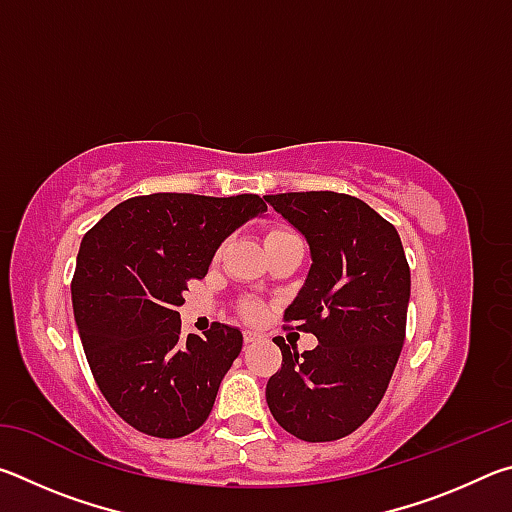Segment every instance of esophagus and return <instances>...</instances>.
<instances>
[{
    "mask_svg": "<svg viewBox=\"0 0 512 512\" xmlns=\"http://www.w3.org/2000/svg\"><path fill=\"white\" fill-rule=\"evenodd\" d=\"M257 341H262V334H257V332H244V343L246 345H253V343H257Z\"/></svg>",
    "mask_w": 512,
    "mask_h": 512,
    "instance_id": "34e87169",
    "label": "esophagus"
}]
</instances>
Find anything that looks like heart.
<instances>
[{
  "instance_id": "1",
  "label": "heart",
  "mask_w": 512,
  "mask_h": 512,
  "mask_svg": "<svg viewBox=\"0 0 512 512\" xmlns=\"http://www.w3.org/2000/svg\"><path fill=\"white\" fill-rule=\"evenodd\" d=\"M287 237H296V235H293L289 228H280V225H277V228H271L266 232V246H271V244H275V241L287 239ZM239 314L246 320H259L264 316V302L255 300V298L244 300L239 307Z\"/></svg>"
}]
</instances>
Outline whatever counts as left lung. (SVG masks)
I'll return each mask as SVG.
<instances>
[{
	"mask_svg": "<svg viewBox=\"0 0 512 512\" xmlns=\"http://www.w3.org/2000/svg\"><path fill=\"white\" fill-rule=\"evenodd\" d=\"M305 235L311 268L284 323L318 339L290 350L268 379L266 402L284 431L329 443L366 422L384 397L406 336L411 271L395 225L336 192L264 196ZM293 347V345H291Z\"/></svg>",
	"mask_w": 512,
	"mask_h": 512,
	"instance_id": "8db88e82",
	"label": "left lung"
}]
</instances>
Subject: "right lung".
I'll list each match as a JSON object with an SVG mask.
<instances>
[{
  "label": "right lung",
  "instance_id": "obj_1",
  "mask_svg": "<svg viewBox=\"0 0 512 512\" xmlns=\"http://www.w3.org/2000/svg\"><path fill=\"white\" fill-rule=\"evenodd\" d=\"M262 212L257 194H149L112 207L85 232L74 318L99 391L133 429L180 438L210 415L244 336L212 323L185 341L178 307L221 241Z\"/></svg>",
  "mask_w": 512,
  "mask_h": 512
}]
</instances>
